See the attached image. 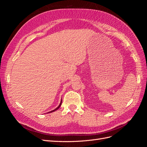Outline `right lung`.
I'll list each match as a JSON object with an SVG mask.
<instances>
[{
    "mask_svg": "<svg viewBox=\"0 0 147 147\" xmlns=\"http://www.w3.org/2000/svg\"><path fill=\"white\" fill-rule=\"evenodd\" d=\"M61 104H62V100H61V103H60V104H59V105L56 108V109H55V110H52V111H51V112H50V113H51V112H55V111H56V110H57L58 109L59 107H60V106L61 105Z\"/></svg>",
    "mask_w": 147,
    "mask_h": 147,
    "instance_id": "add662e5",
    "label": "right lung"
}]
</instances>
